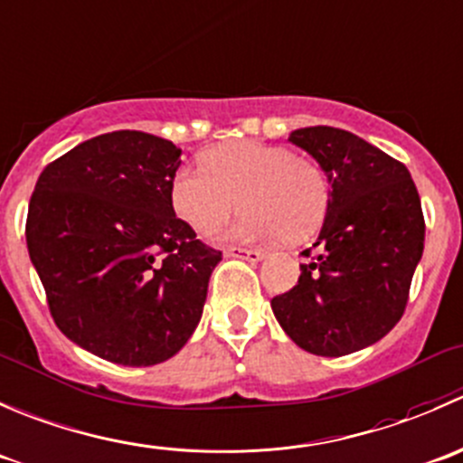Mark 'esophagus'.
<instances>
[{"label": "esophagus", "instance_id": "esophagus-1", "mask_svg": "<svg viewBox=\"0 0 463 463\" xmlns=\"http://www.w3.org/2000/svg\"><path fill=\"white\" fill-rule=\"evenodd\" d=\"M225 256H236V259H245L250 263H256V260L263 259V251L260 250H250V247H227Z\"/></svg>", "mask_w": 463, "mask_h": 463}]
</instances>
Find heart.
<instances>
[{
    "label": "heart",
    "mask_w": 463,
    "mask_h": 463,
    "mask_svg": "<svg viewBox=\"0 0 463 463\" xmlns=\"http://www.w3.org/2000/svg\"><path fill=\"white\" fill-rule=\"evenodd\" d=\"M238 200L245 216L230 238L295 245L322 227L331 186L315 159L260 141L216 146L203 155V168H180L171 182L173 209L203 236L230 221Z\"/></svg>",
    "instance_id": "obj_1"
}]
</instances>
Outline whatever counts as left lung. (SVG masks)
Instances as JSON below:
<instances>
[{
	"instance_id": "1",
	"label": "left lung",
	"mask_w": 463,
	"mask_h": 463,
	"mask_svg": "<svg viewBox=\"0 0 463 463\" xmlns=\"http://www.w3.org/2000/svg\"><path fill=\"white\" fill-rule=\"evenodd\" d=\"M290 141L326 173L331 203L318 254L274 297L272 313L297 346L340 358L385 337L405 313L423 254L420 198L405 164L354 132L301 128Z\"/></svg>"
}]
</instances>
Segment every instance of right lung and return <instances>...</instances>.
I'll return each mask as SVG.
<instances>
[{
	"label": "right lung",
	"instance_id": "add662e5",
	"mask_svg": "<svg viewBox=\"0 0 463 463\" xmlns=\"http://www.w3.org/2000/svg\"><path fill=\"white\" fill-rule=\"evenodd\" d=\"M173 141L139 130L87 139L35 182L26 245L56 326L99 358L150 367L203 317L222 251L175 216Z\"/></svg>",
	"mask_w": 463,
	"mask_h": 463
}]
</instances>
